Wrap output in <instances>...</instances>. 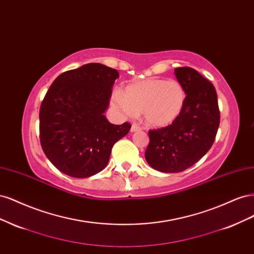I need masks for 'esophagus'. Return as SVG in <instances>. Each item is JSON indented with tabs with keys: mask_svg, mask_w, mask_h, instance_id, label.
<instances>
[{
	"mask_svg": "<svg viewBox=\"0 0 254 254\" xmlns=\"http://www.w3.org/2000/svg\"><path fill=\"white\" fill-rule=\"evenodd\" d=\"M137 130H141V127L136 124V123H133L132 126H131V132L137 131Z\"/></svg>",
	"mask_w": 254,
	"mask_h": 254,
	"instance_id": "obj_1",
	"label": "esophagus"
}]
</instances>
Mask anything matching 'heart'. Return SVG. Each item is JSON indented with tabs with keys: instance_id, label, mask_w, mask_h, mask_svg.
<instances>
[{
	"instance_id": "heart-1",
	"label": "heart",
	"mask_w": 254,
	"mask_h": 254,
	"mask_svg": "<svg viewBox=\"0 0 254 254\" xmlns=\"http://www.w3.org/2000/svg\"><path fill=\"white\" fill-rule=\"evenodd\" d=\"M187 94L177 80L150 78L133 82L124 93L115 90L111 95L113 106L127 117L143 112L144 121L151 127H165L179 117Z\"/></svg>"
}]
</instances>
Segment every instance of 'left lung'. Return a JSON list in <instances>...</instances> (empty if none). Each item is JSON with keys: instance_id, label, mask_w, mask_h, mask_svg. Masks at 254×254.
<instances>
[{"instance_id": "left-lung-1", "label": "left lung", "mask_w": 254, "mask_h": 254, "mask_svg": "<svg viewBox=\"0 0 254 254\" xmlns=\"http://www.w3.org/2000/svg\"><path fill=\"white\" fill-rule=\"evenodd\" d=\"M186 91L180 115L171 125L148 131L145 159L155 170L179 173L198 162L215 141L220 122L217 93L213 83L194 68H175Z\"/></svg>"}]
</instances>
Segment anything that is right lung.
<instances>
[{"label": "right lung", "mask_w": 254, "mask_h": 254, "mask_svg": "<svg viewBox=\"0 0 254 254\" xmlns=\"http://www.w3.org/2000/svg\"><path fill=\"white\" fill-rule=\"evenodd\" d=\"M119 77L115 68L88 64L54 80L39 111L45 156L64 174L87 178L103 171L113 145L131 125H113L104 115Z\"/></svg>", "instance_id": "obj_1"}]
</instances>
